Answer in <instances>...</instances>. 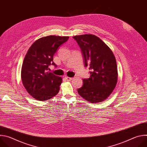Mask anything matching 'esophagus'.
Here are the masks:
<instances>
[{
    "label": "esophagus",
    "instance_id": "obj_1",
    "mask_svg": "<svg viewBox=\"0 0 147 147\" xmlns=\"http://www.w3.org/2000/svg\"><path fill=\"white\" fill-rule=\"evenodd\" d=\"M65 78H66V79L67 81H71V80H72V79H73V78H71V77H66Z\"/></svg>",
    "mask_w": 147,
    "mask_h": 147
}]
</instances>
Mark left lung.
<instances>
[{"label":"left lung","instance_id":"8db88e82","mask_svg":"<svg viewBox=\"0 0 147 147\" xmlns=\"http://www.w3.org/2000/svg\"><path fill=\"white\" fill-rule=\"evenodd\" d=\"M81 48L84 66L91 70L90 77L83 79L79 95L91 103L105 100L114 90L118 78L115 57L111 49L92 34L73 37Z\"/></svg>","mask_w":147,"mask_h":147}]
</instances>
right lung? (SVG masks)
<instances>
[{
  "label": "right lung",
  "instance_id": "1",
  "mask_svg": "<svg viewBox=\"0 0 147 147\" xmlns=\"http://www.w3.org/2000/svg\"><path fill=\"white\" fill-rule=\"evenodd\" d=\"M69 38L55 35L42 37L29 48L22 67V80L28 94L36 100H47L59 92L62 78L49 71V66H56L53 55Z\"/></svg>",
  "mask_w": 147,
  "mask_h": 147
}]
</instances>
